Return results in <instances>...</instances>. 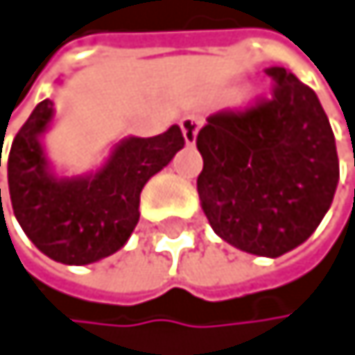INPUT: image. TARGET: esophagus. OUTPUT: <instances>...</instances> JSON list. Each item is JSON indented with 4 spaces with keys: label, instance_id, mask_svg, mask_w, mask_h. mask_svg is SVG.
Segmentation results:
<instances>
[{
    "label": "esophagus",
    "instance_id": "34e87169",
    "mask_svg": "<svg viewBox=\"0 0 355 355\" xmlns=\"http://www.w3.org/2000/svg\"><path fill=\"white\" fill-rule=\"evenodd\" d=\"M200 128H202V119H200V116H196V114H187V116H183V119H181L183 138H185V142H187L189 146H191V144H196V138H198Z\"/></svg>",
    "mask_w": 355,
    "mask_h": 355
}]
</instances>
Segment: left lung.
<instances>
[{
  "mask_svg": "<svg viewBox=\"0 0 355 355\" xmlns=\"http://www.w3.org/2000/svg\"><path fill=\"white\" fill-rule=\"evenodd\" d=\"M272 98L245 112L211 114L196 144L202 211L241 251L279 257L302 245L328 213L338 157L315 91L272 65Z\"/></svg>",
  "mask_w": 355,
  "mask_h": 355,
  "instance_id": "8db88e82",
  "label": "left lung"
}]
</instances>
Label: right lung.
I'll return each mask as SVG.
<instances>
[{
  "mask_svg": "<svg viewBox=\"0 0 355 355\" xmlns=\"http://www.w3.org/2000/svg\"><path fill=\"white\" fill-rule=\"evenodd\" d=\"M53 123L55 104L40 102L12 142L8 187L15 217L51 260L67 266L100 262L130 241L142 187L185 146L181 128L121 138L98 168L70 176L57 172L46 153L44 136Z\"/></svg>",
  "mask_w": 355,
  "mask_h": 355,
  "instance_id": "obj_1",
  "label": "right lung"
}]
</instances>
